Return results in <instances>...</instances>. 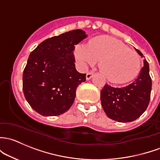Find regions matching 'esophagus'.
Wrapping results in <instances>:
<instances>
[{"instance_id":"1","label":"esophagus","mask_w":160,"mask_h":160,"mask_svg":"<svg viewBox=\"0 0 160 160\" xmlns=\"http://www.w3.org/2000/svg\"><path fill=\"white\" fill-rule=\"evenodd\" d=\"M93 73H92V72H88V73H87V76H86V78H87V80H90V79L93 77Z\"/></svg>"}]
</instances>
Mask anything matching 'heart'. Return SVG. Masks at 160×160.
Instances as JSON below:
<instances>
[{
    "instance_id": "1",
    "label": "heart",
    "mask_w": 160,
    "mask_h": 160,
    "mask_svg": "<svg viewBox=\"0 0 160 160\" xmlns=\"http://www.w3.org/2000/svg\"><path fill=\"white\" fill-rule=\"evenodd\" d=\"M74 54L82 68H85L87 64H95L100 60L102 73L115 83L132 80L140 70L141 60L138 53L112 37H98L89 43H79Z\"/></svg>"
}]
</instances>
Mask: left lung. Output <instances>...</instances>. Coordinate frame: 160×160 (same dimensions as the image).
<instances>
[{
    "label": "left lung",
    "instance_id": "8db88e82",
    "mask_svg": "<svg viewBox=\"0 0 160 160\" xmlns=\"http://www.w3.org/2000/svg\"><path fill=\"white\" fill-rule=\"evenodd\" d=\"M142 58V53L135 49ZM137 78L122 87L106 84L100 92V100L104 112L109 118L120 122H132L147 110L150 100L152 79L147 60Z\"/></svg>",
    "mask_w": 160,
    "mask_h": 160
}]
</instances>
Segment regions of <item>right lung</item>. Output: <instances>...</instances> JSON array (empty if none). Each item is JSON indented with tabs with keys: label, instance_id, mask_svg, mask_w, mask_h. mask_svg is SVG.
Masks as SVG:
<instances>
[{
	"label": "right lung",
	"instance_id": "1",
	"mask_svg": "<svg viewBox=\"0 0 160 160\" xmlns=\"http://www.w3.org/2000/svg\"><path fill=\"white\" fill-rule=\"evenodd\" d=\"M87 37L73 30L40 43L30 54L23 73V91L27 101L44 117L63 113L73 103L77 87L85 73L75 68V45Z\"/></svg>",
	"mask_w": 160,
	"mask_h": 160
}]
</instances>
